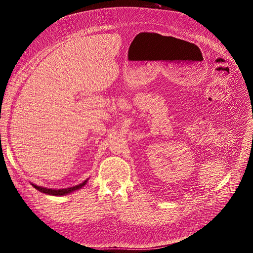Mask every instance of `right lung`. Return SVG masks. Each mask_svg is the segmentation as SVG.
Listing matches in <instances>:
<instances>
[{
	"mask_svg": "<svg viewBox=\"0 0 253 253\" xmlns=\"http://www.w3.org/2000/svg\"><path fill=\"white\" fill-rule=\"evenodd\" d=\"M86 182H87V180H85L84 182L76 185V187H72V188H68V189H60V190H52V189L42 188V187H39V185H36V184H33V185L39 192H41V193H45L47 195H53V196H63V195L69 194V193H71L73 191H76L78 189H81L82 187H84Z\"/></svg>",
	"mask_w": 253,
	"mask_h": 253,
	"instance_id": "1",
	"label": "right lung"
}]
</instances>
